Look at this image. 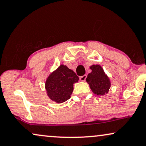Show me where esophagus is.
Listing matches in <instances>:
<instances>
[{
    "mask_svg": "<svg viewBox=\"0 0 146 146\" xmlns=\"http://www.w3.org/2000/svg\"><path fill=\"white\" fill-rule=\"evenodd\" d=\"M86 77H87V75H83V76H81L79 79H80L81 81H85V79H86Z\"/></svg>",
    "mask_w": 146,
    "mask_h": 146,
    "instance_id": "obj_1",
    "label": "esophagus"
}]
</instances>
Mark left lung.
<instances>
[{"label":"left lung","instance_id":"left-lung-1","mask_svg":"<svg viewBox=\"0 0 146 146\" xmlns=\"http://www.w3.org/2000/svg\"><path fill=\"white\" fill-rule=\"evenodd\" d=\"M91 72L86 78L92 92L97 96H105L108 94L111 87L110 77L105 73L104 69L100 65L90 66Z\"/></svg>","mask_w":146,"mask_h":146}]
</instances>
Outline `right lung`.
I'll return each mask as SVG.
<instances>
[{
    "instance_id": "right-lung-1",
    "label": "right lung",
    "mask_w": 146,
    "mask_h": 146,
    "mask_svg": "<svg viewBox=\"0 0 146 146\" xmlns=\"http://www.w3.org/2000/svg\"><path fill=\"white\" fill-rule=\"evenodd\" d=\"M78 81L75 72L61 64L46 79L44 87L47 96L57 104L65 102L71 98L73 84Z\"/></svg>"
}]
</instances>
